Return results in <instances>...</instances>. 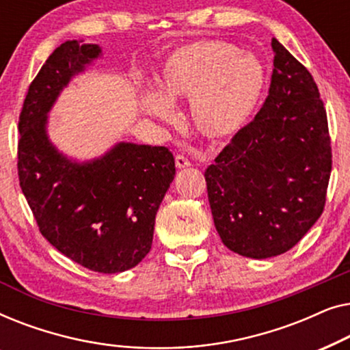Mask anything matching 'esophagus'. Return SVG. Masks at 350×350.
<instances>
[{
  "instance_id": "34e87169",
  "label": "esophagus",
  "mask_w": 350,
  "mask_h": 350,
  "mask_svg": "<svg viewBox=\"0 0 350 350\" xmlns=\"http://www.w3.org/2000/svg\"><path fill=\"white\" fill-rule=\"evenodd\" d=\"M175 165L176 169H186V167L191 165V162L188 161V157L183 154H176L175 156Z\"/></svg>"
}]
</instances>
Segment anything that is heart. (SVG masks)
I'll list each match as a JSON object with an SVG mask.
<instances>
[{
  "label": "heart",
  "instance_id": "1",
  "mask_svg": "<svg viewBox=\"0 0 350 350\" xmlns=\"http://www.w3.org/2000/svg\"><path fill=\"white\" fill-rule=\"evenodd\" d=\"M260 60L232 42L198 40L172 51L154 71V90L142 95L145 113L162 121L174 119L172 105L189 98L196 131L224 142L248 126L266 90Z\"/></svg>",
  "mask_w": 350,
  "mask_h": 350
}]
</instances>
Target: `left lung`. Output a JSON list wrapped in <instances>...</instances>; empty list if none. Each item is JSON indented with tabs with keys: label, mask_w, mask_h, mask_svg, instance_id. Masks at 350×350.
<instances>
[{
	"label": "left lung",
	"mask_w": 350,
	"mask_h": 350,
	"mask_svg": "<svg viewBox=\"0 0 350 350\" xmlns=\"http://www.w3.org/2000/svg\"><path fill=\"white\" fill-rule=\"evenodd\" d=\"M269 95L205 170L215 228L234 253L293 248L323 212L332 174L327 111L312 75L272 40Z\"/></svg>",
	"instance_id": "8db88e82"
}]
</instances>
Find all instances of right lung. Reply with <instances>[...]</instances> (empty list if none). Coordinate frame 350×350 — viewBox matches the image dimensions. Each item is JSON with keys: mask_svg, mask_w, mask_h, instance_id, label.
Instances as JSON below:
<instances>
[{"mask_svg": "<svg viewBox=\"0 0 350 350\" xmlns=\"http://www.w3.org/2000/svg\"><path fill=\"white\" fill-rule=\"evenodd\" d=\"M102 55L98 44L65 41L28 88L18 119V181L40 231L78 265L103 274L135 267L151 250L157 208L175 176L165 146L119 142L79 162L57 150L49 111L70 81Z\"/></svg>", "mask_w": 350, "mask_h": 350, "instance_id": "add662e5", "label": "right lung"}]
</instances>
